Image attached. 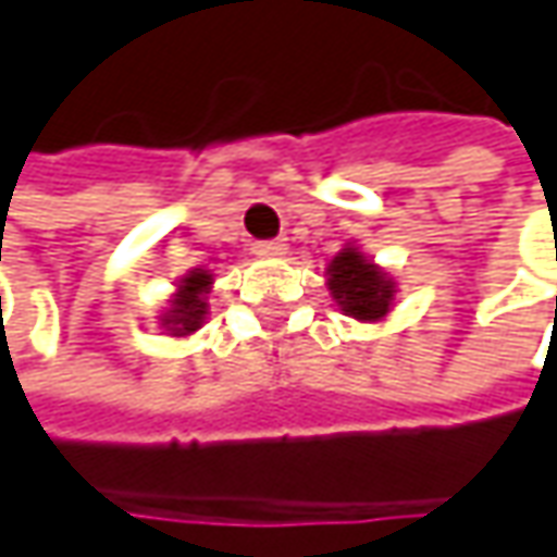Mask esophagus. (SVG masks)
I'll return each instance as SVG.
<instances>
[{
    "instance_id": "obj_1",
    "label": "esophagus",
    "mask_w": 557,
    "mask_h": 557,
    "mask_svg": "<svg viewBox=\"0 0 557 557\" xmlns=\"http://www.w3.org/2000/svg\"><path fill=\"white\" fill-rule=\"evenodd\" d=\"M252 252L258 258H280V255H286V243L283 239H264V243H255Z\"/></svg>"
}]
</instances>
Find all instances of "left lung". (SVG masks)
I'll return each mask as SVG.
<instances>
[{
    "instance_id": "left-lung-1",
    "label": "left lung",
    "mask_w": 557,
    "mask_h": 557,
    "mask_svg": "<svg viewBox=\"0 0 557 557\" xmlns=\"http://www.w3.org/2000/svg\"><path fill=\"white\" fill-rule=\"evenodd\" d=\"M326 286L336 305L364 324L383 321L393 308L396 283L393 277L376 268L371 258L358 252L355 246H346L326 268Z\"/></svg>"
}]
</instances>
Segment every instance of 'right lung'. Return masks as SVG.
I'll return each mask as SVG.
<instances>
[{
  "label": "right lung",
  "mask_w": 557,
  "mask_h": 557,
  "mask_svg": "<svg viewBox=\"0 0 557 557\" xmlns=\"http://www.w3.org/2000/svg\"><path fill=\"white\" fill-rule=\"evenodd\" d=\"M208 289H211V274L208 271H202V268L186 271L181 283H177V293L171 296V308L158 318L161 326L171 336H189V333H196L199 326L206 324Z\"/></svg>",
  "instance_id": "1"
}]
</instances>
